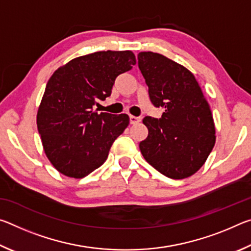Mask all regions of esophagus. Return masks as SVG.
I'll return each instance as SVG.
<instances>
[{"mask_svg":"<svg viewBox=\"0 0 251 251\" xmlns=\"http://www.w3.org/2000/svg\"><path fill=\"white\" fill-rule=\"evenodd\" d=\"M141 117H137V116H134V115H129V123L130 124H137V123L141 122Z\"/></svg>","mask_w":251,"mask_h":251,"instance_id":"obj_1","label":"esophagus"}]
</instances>
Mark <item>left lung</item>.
<instances>
[{
  "label": "left lung",
  "instance_id": "1",
  "mask_svg": "<svg viewBox=\"0 0 251 251\" xmlns=\"http://www.w3.org/2000/svg\"><path fill=\"white\" fill-rule=\"evenodd\" d=\"M138 67L152 105L165 108L159 120H143L148 136L139 143L142 155L166 177L194 175L216 142L214 118L201 86L189 70L158 53H139Z\"/></svg>",
  "mask_w": 251,
  "mask_h": 251
}]
</instances>
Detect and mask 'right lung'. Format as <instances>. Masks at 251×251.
<instances>
[{
    "label": "right lung",
    "instance_id": "right-lung-1",
    "mask_svg": "<svg viewBox=\"0 0 251 251\" xmlns=\"http://www.w3.org/2000/svg\"><path fill=\"white\" fill-rule=\"evenodd\" d=\"M135 64L131 50H103L72 59L50 76L36 124L46 157L63 175L83 178L107 159L129 117L93 107L110 96L117 76Z\"/></svg>",
    "mask_w": 251,
    "mask_h": 251
}]
</instances>
